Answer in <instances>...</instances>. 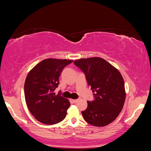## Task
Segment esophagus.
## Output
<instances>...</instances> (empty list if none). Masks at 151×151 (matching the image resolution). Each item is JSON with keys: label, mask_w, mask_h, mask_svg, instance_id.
<instances>
[{"label": "esophagus", "mask_w": 151, "mask_h": 151, "mask_svg": "<svg viewBox=\"0 0 151 151\" xmlns=\"http://www.w3.org/2000/svg\"><path fill=\"white\" fill-rule=\"evenodd\" d=\"M72 101L74 103H76L77 101H78V99H72Z\"/></svg>", "instance_id": "obj_1"}]
</instances>
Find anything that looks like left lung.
Returning <instances> with one entry per match:
<instances>
[{
  "mask_svg": "<svg viewBox=\"0 0 151 151\" xmlns=\"http://www.w3.org/2000/svg\"><path fill=\"white\" fill-rule=\"evenodd\" d=\"M74 64L83 71L94 100L82 111L84 119L95 127H104L119 115L125 100V84L117 68L100 57L81 58Z\"/></svg>",
  "mask_w": 151,
  "mask_h": 151,
  "instance_id": "1",
  "label": "left lung"
}]
</instances>
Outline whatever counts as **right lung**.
<instances>
[{
    "label": "right lung",
    "instance_id": "obj_1",
    "mask_svg": "<svg viewBox=\"0 0 151 151\" xmlns=\"http://www.w3.org/2000/svg\"><path fill=\"white\" fill-rule=\"evenodd\" d=\"M73 61L67 59L47 58L35 65L28 73L24 83L27 106L38 122L53 125L62 122L67 115L70 103L54 91L65 66Z\"/></svg>",
    "mask_w": 151,
    "mask_h": 151
}]
</instances>
